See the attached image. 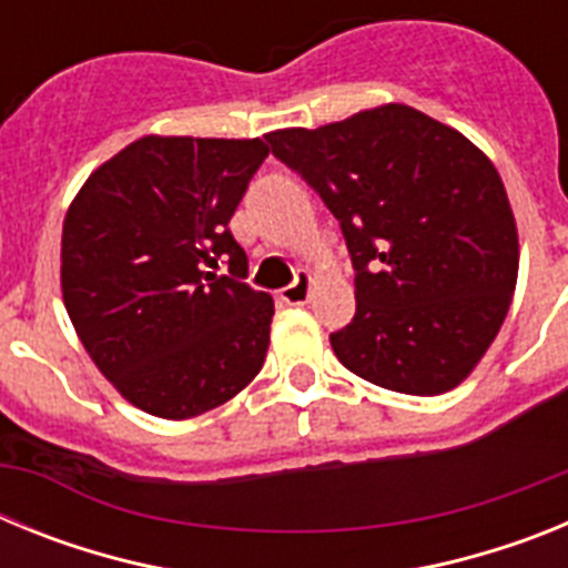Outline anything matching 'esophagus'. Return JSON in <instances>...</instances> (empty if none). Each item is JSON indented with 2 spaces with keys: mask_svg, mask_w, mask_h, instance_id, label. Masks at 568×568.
I'll list each match as a JSON object with an SVG mask.
<instances>
[{
  "mask_svg": "<svg viewBox=\"0 0 568 568\" xmlns=\"http://www.w3.org/2000/svg\"><path fill=\"white\" fill-rule=\"evenodd\" d=\"M310 290H313V275H310L307 270H298L293 284L284 290H278V298L284 301V304H307Z\"/></svg>",
  "mask_w": 568,
  "mask_h": 568,
  "instance_id": "esophagus-1",
  "label": "esophagus"
}]
</instances>
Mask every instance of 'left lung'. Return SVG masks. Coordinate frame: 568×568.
<instances>
[{"label": "left lung", "mask_w": 568, "mask_h": 568, "mask_svg": "<svg viewBox=\"0 0 568 568\" xmlns=\"http://www.w3.org/2000/svg\"><path fill=\"white\" fill-rule=\"evenodd\" d=\"M338 219L355 315L329 335L358 378L440 395L484 358L518 281V230L495 164L406 104L267 133Z\"/></svg>", "instance_id": "left-lung-1"}]
</instances>
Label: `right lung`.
I'll list each match as a JSON object with an SVG mask.
<instances>
[{"instance_id": "right-lung-1", "label": "right lung", "mask_w": 568, "mask_h": 568, "mask_svg": "<svg viewBox=\"0 0 568 568\" xmlns=\"http://www.w3.org/2000/svg\"><path fill=\"white\" fill-rule=\"evenodd\" d=\"M267 153L261 139L144 135L90 173L64 215L70 321L104 378L155 418L224 404L267 358L273 298L244 281L230 233Z\"/></svg>"}]
</instances>
